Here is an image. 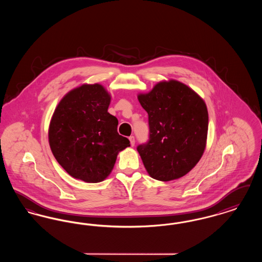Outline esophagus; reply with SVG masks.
Returning a JSON list of instances; mask_svg holds the SVG:
<instances>
[{"instance_id":"esophagus-1","label":"esophagus","mask_w":262,"mask_h":262,"mask_svg":"<svg viewBox=\"0 0 262 262\" xmlns=\"http://www.w3.org/2000/svg\"><path fill=\"white\" fill-rule=\"evenodd\" d=\"M128 139H129V141H130V145H132V146H134V145L136 144V139H135V137H133V136H132V137H128Z\"/></svg>"}]
</instances>
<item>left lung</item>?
I'll return each mask as SVG.
<instances>
[{
    "label": "left lung",
    "mask_w": 262,
    "mask_h": 262,
    "mask_svg": "<svg viewBox=\"0 0 262 262\" xmlns=\"http://www.w3.org/2000/svg\"><path fill=\"white\" fill-rule=\"evenodd\" d=\"M137 99L148 114L149 140L137 146L147 173L162 182L184 177L199 163L206 146L205 102L174 79L158 82Z\"/></svg>",
    "instance_id": "8db88e82"
}]
</instances>
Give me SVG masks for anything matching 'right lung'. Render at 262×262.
Instances as JSON below:
<instances>
[{
	"label": "right lung",
	"instance_id": "right-lung-1",
	"mask_svg": "<svg viewBox=\"0 0 262 262\" xmlns=\"http://www.w3.org/2000/svg\"><path fill=\"white\" fill-rule=\"evenodd\" d=\"M111 95L103 85L82 84L58 104L49 125L56 160L75 179L99 183L111 174L129 140L118 134V119L108 113Z\"/></svg>",
	"mask_w": 262,
	"mask_h": 262
}]
</instances>
